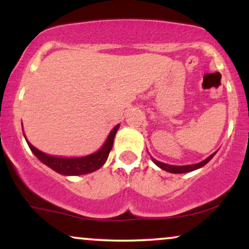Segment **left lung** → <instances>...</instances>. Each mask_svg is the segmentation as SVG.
<instances>
[{"label":"left lung","instance_id":"left-lung-1","mask_svg":"<svg viewBox=\"0 0 249 249\" xmlns=\"http://www.w3.org/2000/svg\"><path fill=\"white\" fill-rule=\"evenodd\" d=\"M216 152H214L213 154H211L208 158L205 159V160L198 162V164H193V165H185V166H176V165H168V164H165V162H160L158 160H156V159L152 158V160L154 164L157 165L158 167H160L161 170H165L167 171V172L170 173H187V172H192L194 170H198V168L205 166V165L207 164L208 161L211 160V159L213 158L214 154Z\"/></svg>","mask_w":249,"mask_h":249}]
</instances>
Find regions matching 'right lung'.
I'll return each mask as SVG.
<instances>
[{"label": "right lung", "mask_w": 249, "mask_h": 249, "mask_svg": "<svg viewBox=\"0 0 249 249\" xmlns=\"http://www.w3.org/2000/svg\"><path fill=\"white\" fill-rule=\"evenodd\" d=\"M118 128L119 124L112 128V131L108 134L107 142H104V145L97 152L85 157H78V158H64V157L49 156V154L37 150L27 139L25 141H27L30 150L33 151V153L35 154L37 158L43 164H45L47 166L53 168V171H56L57 173L63 174V176H81V174L95 172V171L101 168L105 164L108 153H110L111 148H112L113 139H115Z\"/></svg>", "instance_id": "1"}]
</instances>
